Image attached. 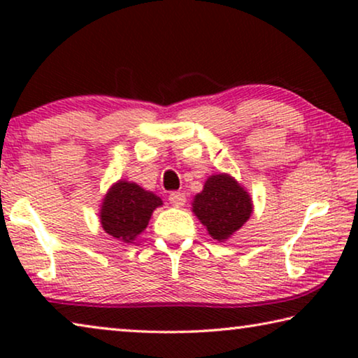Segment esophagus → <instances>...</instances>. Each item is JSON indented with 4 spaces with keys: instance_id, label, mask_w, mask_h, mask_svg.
I'll return each instance as SVG.
<instances>
[{
    "instance_id": "34e87169",
    "label": "esophagus",
    "mask_w": 358,
    "mask_h": 358,
    "mask_svg": "<svg viewBox=\"0 0 358 358\" xmlns=\"http://www.w3.org/2000/svg\"><path fill=\"white\" fill-rule=\"evenodd\" d=\"M169 202L173 203L174 207H182V205L185 203V194L184 192H171Z\"/></svg>"
}]
</instances>
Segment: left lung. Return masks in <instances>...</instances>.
I'll list each match as a JSON object with an SVG mask.
<instances>
[{
  "label": "left lung",
  "instance_id": "left-lung-1",
  "mask_svg": "<svg viewBox=\"0 0 358 358\" xmlns=\"http://www.w3.org/2000/svg\"><path fill=\"white\" fill-rule=\"evenodd\" d=\"M192 212L210 236L223 243L248 222L252 200L229 174H215L205 180L203 190L194 197Z\"/></svg>",
  "mask_w": 358,
  "mask_h": 358
}]
</instances>
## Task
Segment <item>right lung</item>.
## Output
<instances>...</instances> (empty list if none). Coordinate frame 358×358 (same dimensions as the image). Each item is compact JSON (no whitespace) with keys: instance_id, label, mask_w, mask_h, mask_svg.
<instances>
[{"instance_id":"1","label":"right lung","mask_w":358,"mask_h":358,"mask_svg":"<svg viewBox=\"0 0 358 358\" xmlns=\"http://www.w3.org/2000/svg\"><path fill=\"white\" fill-rule=\"evenodd\" d=\"M163 205L158 195L138 184L119 180L107 190L101 205V224L107 234L122 243H131L148 227L151 213Z\"/></svg>"}]
</instances>
